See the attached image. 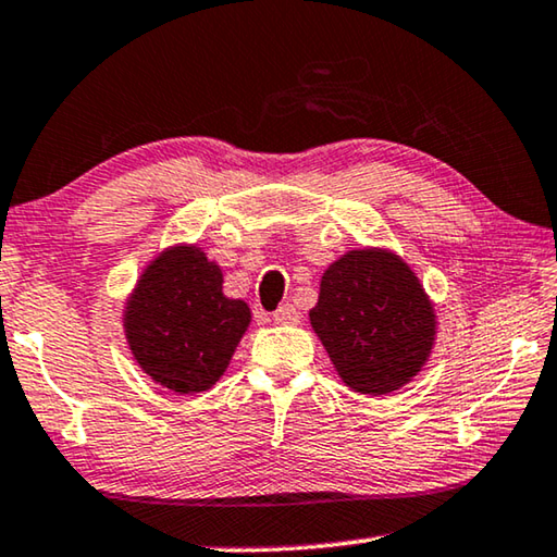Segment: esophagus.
<instances>
[{"label":"esophagus","instance_id":"1","mask_svg":"<svg viewBox=\"0 0 557 557\" xmlns=\"http://www.w3.org/2000/svg\"><path fill=\"white\" fill-rule=\"evenodd\" d=\"M272 322L275 324H297L299 322V312L293 305H282L280 310L272 314Z\"/></svg>","mask_w":557,"mask_h":557}]
</instances>
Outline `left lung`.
Wrapping results in <instances>:
<instances>
[{"label":"left lung","instance_id":"obj_1","mask_svg":"<svg viewBox=\"0 0 557 557\" xmlns=\"http://www.w3.org/2000/svg\"><path fill=\"white\" fill-rule=\"evenodd\" d=\"M310 322L342 382L374 396L409 384L436 339L434 305L419 277L382 247L349 250L324 270Z\"/></svg>","mask_w":557,"mask_h":557}]
</instances>
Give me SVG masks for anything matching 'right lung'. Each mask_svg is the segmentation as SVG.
<instances>
[{
	"label": "right lung",
	"mask_w": 557,
	"mask_h": 557,
	"mask_svg": "<svg viewBox=\"0 0 557 557\" xmlns=\"http://www.w3.org/2000/svg\"><path fill=\"white\" fill-rule=\"evenodd\" d=\"M247 324L250 307L223 295V272L198 245L151 260L123 310L138 367L178 394L208 392L223 376Z\"/></svg>",
	"instance_id": "add662e5"
}]
</instances>
